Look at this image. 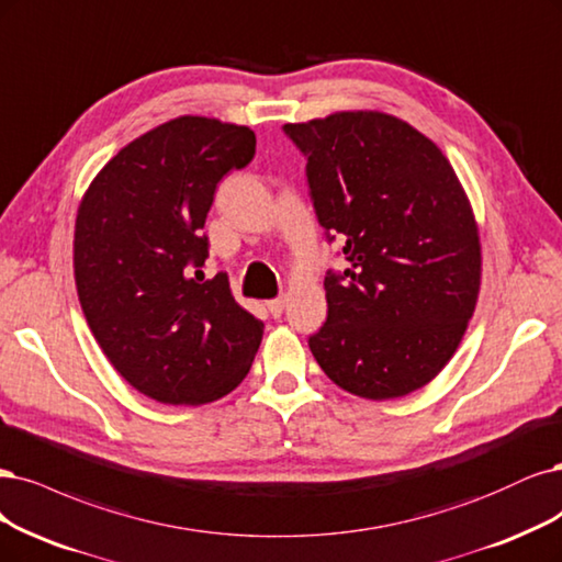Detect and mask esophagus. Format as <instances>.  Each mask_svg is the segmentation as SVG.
Listing matches in <instances>:
<instances>
[{"instance_id":"1","label":"esophagus","mask_w":562,"mask_h":562,"mask_svg":"<svg viewBox=\"0 0 562 562\" xmlns=\"http://www.w3.org/2000/svg\"><path fill=\"white\" fill-rule=\"evenodd\" d=\"M267 308H269V314H272L274 318H279V316L283 314V308H285V297L281 295V297H277V300H269V302H267Z\"/></svg>"}]
</instances>
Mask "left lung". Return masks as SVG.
Here are the masks:
<instances>
[{
  "mask_svg": "<svg viewBox=\"0 0 562 562\" xmlns=\"http://www.w3.org/2000/svg\"><path fill=\"white\" fill-rule=\"evenodd\" d=\"M306 156L318 223L344 241L327 321L308 348L339 389L395 400L430 383L468 330L481 288L474 211L435 142L383 111L283 125Z\"/></svg>",
  "mask_w": 562,
  "mask_h": 562,
  "instance_id": "obj_1",
  "label": "left lung"
}]
</instances>
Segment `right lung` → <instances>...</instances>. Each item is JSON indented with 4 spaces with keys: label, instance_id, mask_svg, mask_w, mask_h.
Instances as JSON below:
<instances>
[{
    "label": "right lung",
    "instance_id": "right-lung-1",
    "mask_svg": "<svg viewBox=\"0 0 562 562\" xmlns=\"http://www.w3.org/2000/svg\"><path fill=\"white\" fill-rule=\"evenodd\" d=\"M254 156L246 125L179 115L115 153L79 204L74 279L86 321L113 370L150 400H221L254 364L262 321L225 274L198 281L216 186Z\"/></svg>",
    "mask_w": 562,
    "mask_h": 562
}]
</instances>
